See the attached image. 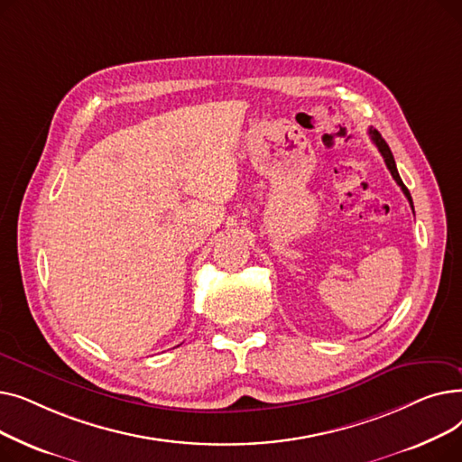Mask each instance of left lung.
Returning a JSON list of instances; mask_svg holds the SVG:
<instances>
[{
  "instance_id": "left-lung-1",
  "label": "left lung",
  "mask_w": 462,
  "mask_h": 462,
  "mask_svg": "<svg viewBox=\"0 0 462 462\" xmlns=\"http://www.w3.org/2000/svg\"><path fill=\"white\" fill-rule=\"evenodd\" d=\"M369 134H371V140L376 143V148H378V152L382 153V157H383V161H385V166H387V170H390L392 172V176H393V180L397 181V185L402 189V192H404V197L408 199V202H410V206H411V209H414V204H411V197H410V192H408V189L404 187V183H402V180H401V176H399V172H397V164H395V159H393V153H392V150H390V145L385 143V140L382 138V134L376 131V129H369Z\"/></svg>"
}]
</instances>
